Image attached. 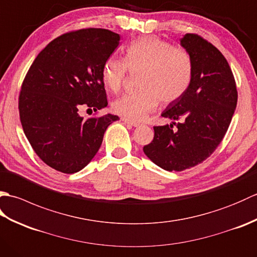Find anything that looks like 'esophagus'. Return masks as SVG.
Segmentation results:
<instances>
[{"mask_svg":"<svg viewBox=\"0 0 257 257\" xmlns=\"http://www.w3.org/2000/svg\"><path fill=\"white\" fill-rule=\"evenodd\" d=\"M121 120H122V121H123L124 123H128V124H130V125H133V127H138V125H140L139 122L134 121V120H130V119H128V118H121Z\"/></svg>","mask_w":257,"mask_h":257,"instance_id":"1","label":"esophagus"}]
</instances>
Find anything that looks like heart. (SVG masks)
Instances as JSON below:
<instances>
[{
  "mask_svg": "<svg viewBox=\"0 0 257 257\" xmlns=\"http://www.w3.org/2000/svg\"><path fill=\"white\" fill-rule=\"evenodd\" d=\"M140 73V89L124 94L112 103L113 111L124 118L143 120L159 105L179 100L188 91L193 77L190 54L157 36L137 38L125 47L123 61L109 57L101 68L108 90L117 94L128 76Z\"/></svg>",
  "mask_w": 257,
  "mask_h": 257,
  "instance_id": "obj_1",
  "label": "heart"
}]
</instances>
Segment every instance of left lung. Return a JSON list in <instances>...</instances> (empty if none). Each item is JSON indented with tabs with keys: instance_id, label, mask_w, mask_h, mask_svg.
I'll list each match as a JSON object with an SVG mask.
<instances>
[{
	"instance_id": "left-lung-1",
	"label": "left lung",
	"mask_w": 257,
	"mask_h": 257,
	"mask_svg": "<svg viewBox=\"0 0 257 257\" xmlns=\"http://www.w3.org/2000/svg\"><path fill=\"white\" fill-rule=\"evenodd\" d=\"M181 45L192 58V81L161 114L181 121L176 129L155 125L154 140L144 147L146 156L167 171H182L207 159L224 138L237 102L235 79L223 54L192 33Z\"/></svg>"
}]
</instances>
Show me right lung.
Here are the masks:
<instances>
[{
  "label": "right lung",
  "instance_id": "obj_1",
  "mask_svg": "<svg viewBox=\"0 0 257 257\" xmlns=\"http://www.w3.org/2000/svg\"><path fill=\"white\" fill-rule=\"evenodd\" d=\"M117 33L81 29L56 37L27 72L19 96L22 127L35 154L63 173L85 168L99 150L111 113L84 118L108 105L101 68L119 45Z\"/></svg>",
  "mask_w": 257,
  "mask_h": 257
}]
</instances>
